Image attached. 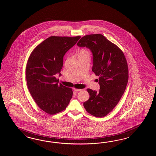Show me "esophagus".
Here are the masks:
<instances>
[{"label": "esophagus", "instance_id": "34e87169", "mask_svg": "<svg viewBox=\"0 0 156 156\" xmlns=\"http://www.w3.org/2000/svg\"><path fill=\"white\" fill-rule=\"evenodd\" d=\"M74 90L75 91H80L81 90V89H76V88H74Z\"/></svg>", "mask_w": 156, "mask_h": 156}]
</instances>
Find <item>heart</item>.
Here are the masks:
<instances>
[{"instance_id": "1", "label": "heart", "mask_w": 156, "mask_h": 156, "mask_svg": "<svg viewBox=\"0 0 156 156\" xmlns=\"http://www.w3.org/2000/svg\"><path fill=\"white\" fill-rule=\"evenodd\" d=\"M85 54H89V52L88 51H87V50H81L80 51V54H79V55H85Z\"/></svg>"}]
</instances>
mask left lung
<instances>
[{
    "label": "left lung",
    "mask_w": 156,
    "mask_h": 156,
    "mask_svg": "<svg viewBox=\"0 0 156 156\" xmlns=\"http://www.w3.org/2000/svg\"><path fill=\"white\" fill-rule=\"evenodd\" d=\"M89 48L93 56L92 71L99 76V91L87 89L89 99L83 103L86 110L104 117L115 107L126 89L128 66L122 51L102 34L85 35L77 43Z\"/></svg>",
    "instance_id": "left-lung-1"
}]
</instances>
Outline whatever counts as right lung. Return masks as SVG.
Here are the masks:
<instances>
[{"label": "right lung", "mask_w": 156, "mask_h": 156, "mask_svg": "<svg viewBox=\"0 0 156 156\" xmlns=\"http://www.w3.org/2000/svg\"><path fill=\"white\" fill-rule=\"evenodd\" d=\"M52 36L40 43L31 52L26 66L28 90L39 108L53 115L66 109L73 96L71 88L58 85L63 57L80 39Z\"/></svg>", "instance_id": "1"}]
</instances>
